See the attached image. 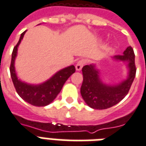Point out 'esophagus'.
<instances>
[{
	"label": "esophagus",
	"mask_w": 146,
	"mask_h": 146,
	"mask_svg": "<svg viewBox=\"0 0 146 146\" xmlns=\"http://www.w3.org/2000/svg\"><path fill=\"white\" fill-rule=\"evenodd\" d=\"M85 60L84 59H81V60H79L76 64V70L77 71H80V70H81L82 69V67L84 66V64H85Z\"/></svg>",
	"instance_id": "34e87169"
}]
</instances>
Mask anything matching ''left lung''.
<instances>
[{"label":"left lung","mask_w":146,"mask_h":146,"mask_svg":"<svg viewBox=\"0 0 146 146\" xmlns=\"http://www.w3.org/2000/svg\"><path fill=\"white\" fill-rule=\"evenodd\" d=\"M116 61L127 62L128 68L127 78L119 84L108 85L102 81L99 70L95 64L87 65L82 68L83 83L80 94L86 104L95 110H106L116 105L127 95L136 74L135 53L129 46L123 54L115 55Z\"/></svg>","instance_id":"obj_1"}]
</instances>
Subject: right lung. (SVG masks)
<instances>
[{"instance_id":"obj_1","label":"right lung","mask_w":146,"mask_h":146,"mask_svg":"<svg viewBox=\"0 0 146 146\" xmlns=\"http://www.w3.org/2000/svg\"><path fill=\"white\" fill-rule=\"evenodd\" d=\"M26 31L21 34L19 40L15 46L10 66V73L18 95L28 103L35 106H45L53 102L63 87L67 79L75 73V66H70L58 71L47 81L40 84H30L18 79L15 70V60L17 56L18 47L23 40Z\"/></svg>"}]
</instances>
